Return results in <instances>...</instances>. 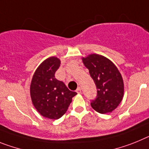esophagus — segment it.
Instances as JSON below:
<instances>
[{
  "label": "esophagus",
  "instance_id": "obj_1",
  "mask_svg": "<svg viewBox=\"0 0 149 149\" xmlns=\"http://www.w3.org/2000/svg\"><path fill=\"white\" fill-rule=\"evenodd\" d=\"M76 92L78 93V94H81L82 93V89L80 88H78L76 89Z\"/></svg>",
  "mask_w": 149,
  "mask_h": 149
}]
</instances>
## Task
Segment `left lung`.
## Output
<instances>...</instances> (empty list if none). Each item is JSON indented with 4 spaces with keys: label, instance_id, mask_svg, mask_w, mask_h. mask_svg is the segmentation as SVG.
Masks as SVG:
<instances>
[{
    "label": "left lung",
    "instance_id": "1",
    "mask_svg": "<svg viewBox=\"0 0 149 149\" xmlns=\"http://www.w3.org/2000/svg\"><path fill=\"white\" fill-rule=\"evenodd\" d=\"M82 60L97 89L96 99L91 103V107L99 113L112 112L124 97V81L119 70L109 59L101 55L91 54Z\"/></svg>",
    "mask_w": 149,
    "mask_h": 149
}]
</instances>
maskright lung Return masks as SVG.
<instances>
[{
    "label": "right lung",
    "mask_w": 149,
    "mask_h": 149,
    "mask_svg": "<svg viewBox=\"0 0 149 149\" xmlns=\"http://www.w3.org/2000/svg\"><path fill=\"white\" fill-rule=\"evenodd\" d=\"M60 64V59L55 56L44 60L33 73L30 86L33 107L41 116L53 120L64 116L72 98L77 94L55 79V73Z\"/></svg>",
    "instance_id": "1"
}]
</instances>
